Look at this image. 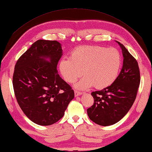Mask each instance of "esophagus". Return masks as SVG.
<instances>
[{
  "instance_id": "1",
  "label": "esophagus",
  "mask_w": 152,
  "mask_h": 152,
  "mask_svg": "<svg viewBox=\"0 0 152 152\" xmlns=\"http://www.w3.org/2000/svg\"><path fill=\"white\" fill-rule=\"evenodd\" d=\"M74 94H75L76 97H78V96L82 95V93L80 92V91H78L75 90V91H74Z\"/></svg>"
}]
</instances>
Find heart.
Returning a JSON list of instances; mask_svg holds the SVG:
<instances>
[{
    "mask_svg": "<svg viewBox=\"0 0 152 152\" xmlns=\"http://www.w3.org/2000/svg\"><path fill=\"white\" fill-rule=\"evenodd\" d=\"M121 64V55L115 48L86 45L72 50L69 58L60 61L59 69L64 80L70 84L85 74L76 85L77 88L83 90L94 86L102 89L115 80Z\"/></svg>",
    "mask_w": 152,
    "mask_h": 152,
    "instance_id": "heart-1",
    "label": "heart"
}]
</instances>
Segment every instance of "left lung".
Segmentation results:
<instances>
[{"instance_id": "1", "label": "left lung", "mask_w": 152, "mask_h": 152, "mask_svg": "<svg viewBox=\"0 0 152 152\" xmlns=\"http://www.w3.org/2000/svg\"><path fill=\"white\" fill-rule=\"evenodd\" d=\"M124 57L123 66L110 86L91 93L92 106L87 109L91 120L101 126H110L120 121L131 109L140 85V71L137 60L124 46L118 42Z\"/></svg>"}]
</instances>
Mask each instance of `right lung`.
Wrapping results in <instances>:
<instances>
[{
	"label": "right lung",
	"instance_id": "1",
	"mask_svg": "<svg viewBox=\"0 0 152 152\" xmlns=\"http://www.w3.org/2000/svg\"><path fill=\"white\" fill-rule=\"evenodd\" d=\"M61 55L57 40H38L16 62L13 86L17 102L26 116L38 125L59 121L74 97L73 89L57 73Z\"/></svg>",
	"mask_w": 152,
	"mask_h": 152
}]
</instances>
